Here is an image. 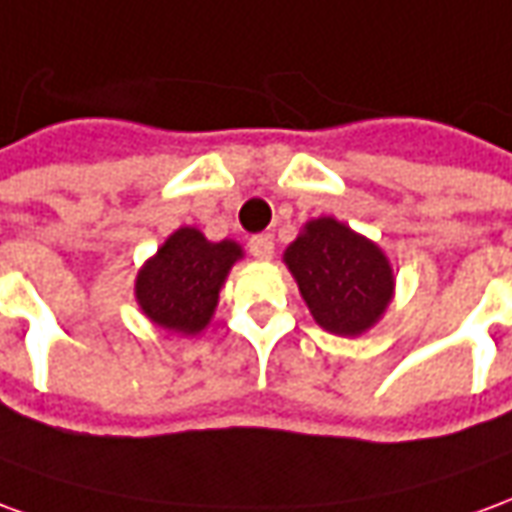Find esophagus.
<instances>
[{
    "label": "esophagus",
    "instance_id": "1",
    "mask_svg": "<svg viewBox=\"0 0 512 512\" xmlns=\"http://www.w3.org/2000/svg\"><path fill=\"white\" fill-rule=\"evenodd\" d=\"M248 248H250V253H253V259H259V262H270L275 253V242H273V237L259 234V237H250Z\"/></svg>",
    "mask_w": 512,
    "mask_h": 512
}]
</instances>
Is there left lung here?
<instances>
[{
    "mask_svg": "<svg viewBox=\"0 0 512 512\" xmlns=\"http://www.w3.org/2000/svg\"><path fill=\"white\" fill-rule=\"evenodd\" d=\"M314 322L336 336L372 331L394 300V267L380 245L336 220L314 217L284 250Z\"/></svg>",
    "mask_w": 512,
    "mask_h": 512,
    "instance_id": "left-lung-1",
    "label": "left lung"
}]
</instances>
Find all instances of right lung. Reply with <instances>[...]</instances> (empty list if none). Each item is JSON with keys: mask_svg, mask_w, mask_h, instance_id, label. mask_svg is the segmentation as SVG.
Wrapping results in <instances>:
<instances>
[{"mask_svg": "<svg viewBox=\"0 0 512 512\" xmlns=\"http://www.w3.org/2000/svg\"><path fill=\"white\" fill-rule=\"evenodd\" d=\"M242 256L245 250L234 239L209 242L198 228H176L137 270V306L159 328L195 336L209 328L220 289Z\"/></svg>", "mask_w": 512, "mask_h": 512, "instance_id": "obj_1", "label": "right lung"}]
</instances>
